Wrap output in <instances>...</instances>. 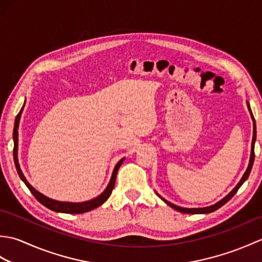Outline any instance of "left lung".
Returning <instances> with one entry per match:
<instances>
[{
    "label": "left lung",
    "mask_w": 262,
    "mask_h": 262,
    "mask_svg": "<svg viewBox=\"0 0 262 262\" xmlns=\"http://www.w3.org/2000/svg\"><path fill=\"white\" fill-rule=\"evenodd\" d=\"M248 107H249L250 114H251L252 120H253V138H252V146H251V157H250V162H249V166H248V169H247V171H246V173L243 174L242 179H241L240 182L237 183V186H236L234 189H233V190H232L229 194H227V196H226L225 198L220 200L219 203H216V204L213 205V206H209V207H205V208H183V207H179V206H176V205H173V204L169 203L168 200L161 198L162 200H164L165 204H168V205L170 206V207H172L173 209H176V210H178V211H180V213H183V214H208V213H213V211H215V210H217L219 208H221L222 206L225 205V204H226L227 202H229V200L237 192L238 188H240V187L243 185V182L248 179L250 172H251L253 162H254V142H255V137H257V132H255V120H254V117H253V115H252V113H251V109H250L249 103H248Z\"/></svg>",
    "instance_id": "1"
}]
</instances>
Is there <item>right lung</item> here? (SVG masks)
Segmentation results:
<instances>
[{
  "label": "right lung",
  "instance_id": "add662e5",
  "mask_svg": "<svg viewBox=\"0 0 262 262\" xmlns=\"http://www.w3.org/2000/svg\"><path fill=\"white\" fill-rule=\"evenodd\" d=\"M25 105V104H24ZM21 108L20 113L16 115V118L14 121V129H13V141H14V147H13V159H14V163H15V168L16 171H18L19 177L21 178V180L26 183V186L29 188L30 192L35 196V198L38 200L39 203L42 204L43 206H46L47 208L52 209L54 211H58V213H68V214H82V213H86V211H90L94 208L99 207L101 206L105 200L109 198V196L113 192V189L115 187V182H116V178H117V172L119 170V166L121 165L122 161L124 159H121L118 163L116 164L114 172H113V177H111V180L109 182L108 187L105 188V190L98 196L97 198L89 200V202H84V203H64V202H57V200H53L51 198H48L46 196H43L40 192H38L36 189H33L30 183L27 181V179L25 178L24 173L20 169V165L18 163V157H16V152H18V127H19V121H20V117H21V113H22Z\"/></svg>",
  "mask_w": 262,
  "mask_h": 262
}]
</instances>
